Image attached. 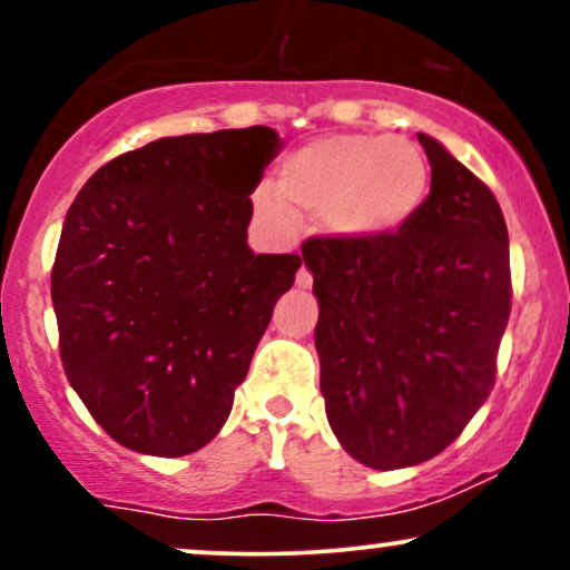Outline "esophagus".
I'll use <instances>...</instances> for the list:
<instances>
[{"instance_id": "1", "label": "esophagus", "mask_w": 570, "mask_h": 570, "mask_svg": "<svg viewBox=\"0 0 570 570\" xmlns=\"http://www.w3.org/2000/svg\"><path fill=\"white\" fill-rule=\"evenodd\" d=\"M294 281H297L299 289H311V286H313V273L307 271V267L303 265V267H299V271H297V278H294Z\"/></svg>"}]
</instances>
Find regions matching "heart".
<instances>
[{
	"mask_svg": "<svg viewBox=\"0 0 570 570\" xmlns=\"http://www.w3.org/2000/svg\"><path fill=\"white\" fill-rule=\"evenodd\" d=\"M431 163L410 139L389 134H335L307 141L281 163L278 187L263 185L254 206L281 227L294 214L322 219L345 240L394 235L423 212Z\"/></svg>",
	"mask_w": 570,
	"mask_h": 570,
	"instance_id": "heart-1",
	"label": "heart"
}]
</instances>
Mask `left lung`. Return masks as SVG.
Returning a JSON list of instances; mask_svg holds the SVG:
<instances>
[{
    "label": "left lung",
    "mask_w": 570,
    "mask_h": 570,
    "mask_svg": "<svg viewBox=\"0 0 570 570\" xmlns=\"http://www.w3.org/2000/svg\"><path fill=\"white\" fill-rule=\"evenodd\" d=\"M431 193L404 230L307 238L326 421L364 466L404 469L450 448L495 383L512 311L509 235L482 179L417 134Z\"/></svg>",
    "instance_id": "1"
}]
</instances>
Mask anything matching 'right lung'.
<instances>
[{
  "instance_id": "right-lung-1",
  "label": "right lung",
  "mask_w": 570,
  "mask_h": 570,
  "mask_svg": "<svg viewBox=\"0 0 570 570\" xmlns=\"http://www.w3.org/2000/svg\"><path fill=\"white\" fill-rule=\"evenodd\" d=\"M273 128L171 136L85 181L58 240V351L94 421L136 453L179 458L225 426L292 289L297 254L246 244Z\"/></svg>"
}]
</instances>
